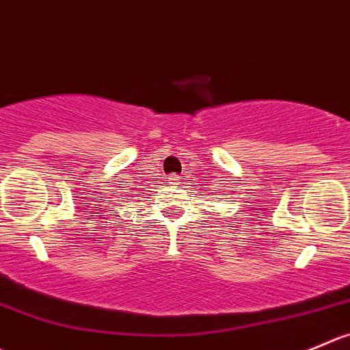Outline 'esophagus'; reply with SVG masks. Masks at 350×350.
I'll return each instance as SVG.
<instances>
[{
	"mask_svg": "<svg viewBox=\"0 0 350 350\" xmlns=\"http://www.w3.org/2000/svg\"><path fill=\"white\" fill-rule=\"evenodd\" d=\"M167 179H169V185H179V183H181V176L179 174H171Z\"/></svg>",
	"mask_w": 350,
	"mask_h": 350,
	"instance_id": "esophagus-1",
	"label": "esophagus"
}]
</instances>
